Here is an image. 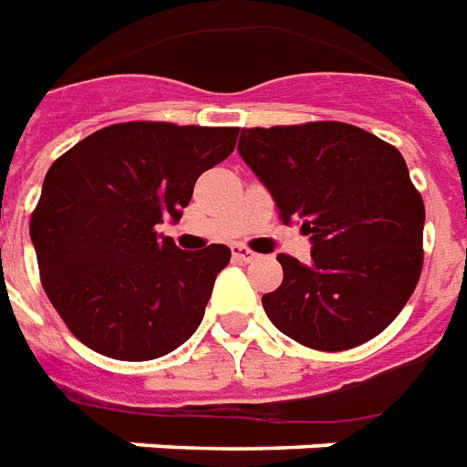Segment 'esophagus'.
<instances>
[{
    "label": "esophagus",
    "instance_id": "esophagus-1",
    "mask_svg": "<svg viewBox=\"0 0 467 467\" xmlns=\"http://www.w3.org/2000/svg\"><path fill=\"white\" fill-rule=\"evenodd\" d=\"M231 254H234V258H238V261H246V264H251V261H256L258 254H254V251H248L246 246H231Z\"/></svg>",
    "mask_w": 467,
    "mask_h": 467
}]
</instances>
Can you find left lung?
Here are the masks:
<instances>
[{"label": "left lung", "mask_w": 467, "mask_h": 467, "mask_svg": "<svg viewBox=\"0 0 467 467\" xmlns=\"http://www.w3.org/2000/svg\"><path fill=\"white\" fill-rule=\"evenodd\" d=\"M238 154L311 236V264L278 254L264 311L288 338L346 350L388 328L423 268L425 206L396 146L341 121L241 129Z\"/></svg>", "instance_id": "1"}]
</instances>
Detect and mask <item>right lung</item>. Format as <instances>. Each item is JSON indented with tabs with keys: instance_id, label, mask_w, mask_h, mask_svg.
Listing matches in <instances>:
<instances>
[{
	"instance_id": "obj_1",
	"label": "right lung",
	"mask_w": 467,
	"mask_h": 467,
	"mask_svg": "<svg viewBox=\"0 0 467 467\" xmlns=\"http://www.w3.org/2000/svg\"><path fill=\"white\" fill-rule=\"evenodd\" d=\"M234 126L126 121L52 163L32 213L42 285L77 338L117 360L161 358L199 328L229 246L182 251L156 231L234 151Z\"/></svg>"
}]
</instances>
